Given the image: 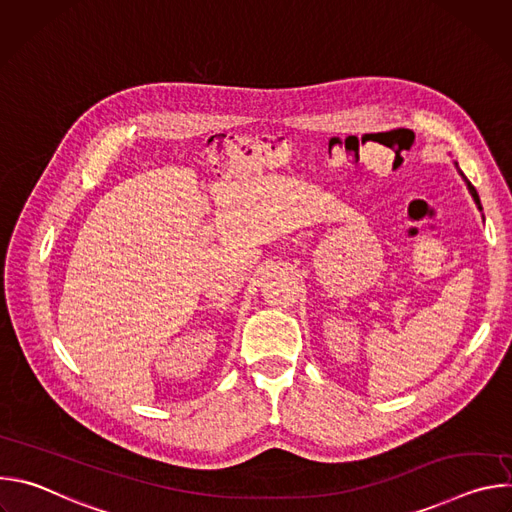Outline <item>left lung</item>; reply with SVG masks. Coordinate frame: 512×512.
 Segmentation results:
<instances>
[{
    "instance_id": "obj_1",
    "label": "left lung",
    "mask_w": 512,
    "mask_h": 512,
    "mask_svg": "<svg viewBox=\"0 0 512 512\" xmlns=\"http://www.w3.org/2000/svg\"><path fill=\"white\" fill-rule=\"evenodd\" d=\"M456 168H458V162H456ZM458 172H460V168H458ZM460 176H462V178H464V182H466V186H468V190H470V194H472V198H474V202H476V204H478V208H480V210H482V206H480V198H478V192H476V188H474V186H472V184H470V182H468V178H466V176H464V174H462V172H460Z\"/></svg>"
}]
</instances>
